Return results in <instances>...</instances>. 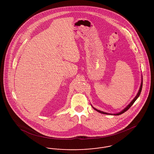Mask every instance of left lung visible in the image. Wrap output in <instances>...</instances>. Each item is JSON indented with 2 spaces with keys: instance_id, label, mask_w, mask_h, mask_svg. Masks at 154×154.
<instances>
[{
  "instance_id": "obj_1",
  "label": "left lung",
  "mask_w": 154,
  "mask_h": 154,
  "mask_svg": "<svg viewBox=\"0 0 154 154\" xmlns=\"http://www.w3.org/2000/svg\"><path fill=\"white\" fill-rule=\"evenodd\" d=\"M142 87H143V80L141 81V86H140V88L139 91V92H138V94H137V95L134 98V99L132 100V102H131V103L124 110H122V111H121L120 112H118L117 114H109V113H107V112H103V111H100V110H97L95 108H94L93 106H92V107H93V109H94V110H95L96 111H98L99 112H100V113H102V114H109V115H114V116H119V115H121V114H123L124 112H125V111H126L127 110H128L131 106H132V105H133V104L134 103V102L137 100V99L139 97V96L140 95V93H141V89H142Z\"/></svg>"
}]
</instances>
